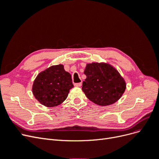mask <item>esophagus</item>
<instances>
[{"label":"esophagus","instance_id":"34e87169","mask_svg":"<svg viewBox=\"0 0 159 159\" xmlns=\"http://www.w3.org/2000/svg\"><path fill=\"white\" fill-rule=\"evenodd\" d=\"M81 85H82V83L80 82V83H77V84H75L74 85L76 86V87H81Z\"/></svg>","mask_w":159,"mask_h":159}]
</instances>
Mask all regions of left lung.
Wrapping results in <instances>:
<instances>
[{"label":"left lung","instance_id":"1","mask_svg":"<svg viewBox=\"0 0 159 159\" xmlns=\"http://www.w3.org/2000/svg\"><path fill=\"white\" fill-rule=\"evenodd\" d=\"M82 91L91 102L101 106L117 102L126 89V82L117 70L109 63L87 64Z\"/></svg>","mask_w":159,"mask_h":159}]
</instances>
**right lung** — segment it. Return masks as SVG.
Masks as SVG:
<instances>
[{"label":"right lung","instance_id":"add662e5","mask_svg":"<svg viewBox=\"0 0 159 159\" xmlns=\"http://www.w3.org/2000/svg\"><path fill=\"white\" fill-rule=\"evenodd\" d=\"M74 88L71 76L62 64L52 66L40 72L32 85V93L42 105L56 107L63 103Z\"/></svg>","mask_w":159,"mask_h":159}]
</instances>
